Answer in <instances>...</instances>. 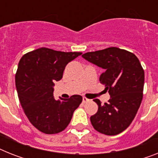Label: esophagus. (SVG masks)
Listing matches in <instances>:
<instances>
[{
    "instance_id": "esophagus-1",
    "label": "esophagus",
    "mask_w": 158,
    "mask_h": 158,
    "mask_svg": "<svg viewBox=\"0 0 158 158\" xmlns=\"http://www.w3.org/2000/svg\"><path fill=\"white\" fill-rule=\"evenodd\" d=\"M89 101V99H88L87 98L85 97L82 98V102H83V103H86V102H88Z\"/></svg>"
}]
</instances>
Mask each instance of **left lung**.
I'll use <instances>...</instances> for the list:
<instances>
[{"instance_id":"left-lung-1","label":"left lung","mask_w":158,"mask_h":158,"mask_svg":"<svg viewBox=\"0 0 158 158\" xmlns=\"http://www.w3.org/2000/svg\"><path fill=\"white\" fill-rule=\"evenodd\" d=\"M82 57L102 68L99 81L110 98L102 105L98 99L97 113L90 117L96 131L108 135L121 133L131 124L143 98L144 72L133 53L111 47L86 52Z\"/></svg>"}]
</instances>
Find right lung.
Here are the masks:
<instances>
[{"label":"right lung","mask_w":158,"mask_h":158,"mask_svg":"<svg viewBox=\"0 0 158 158\" xmlns=\"http://www.w3.org/2000/svg\"><path fill=\"white\" fill-rule=\"evenodd\" d=\"M81 52H64L41 48L21 58L15 76L19 101L34 127L45 134L64 130L74 110L82 102L81 95L56 100L54 82L63 77L65 67Z\"/></svg>","instance_id":"add662e5"}]
</instances>
